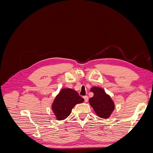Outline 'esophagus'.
I'll return each instance as SVG.
<instances>
[{
  "label": "esophagus",
  "mask_w": 153,
  "mask_h": 153,
  "mask_svg": "<svg viewBox=\"0 0 153 153\" xmlns=\"http://www.w3.org/2000/svg\"><path fill=\"white\" fill-rule=\"evenodd\" d=\"M83 98H84V99L85 102H87V101H88V96H84V97H83Z\"/></svg>",
  "instance_id": "esophagus-1"
}]
</instances>
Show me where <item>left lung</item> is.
Instances as JSON below:
<instances>
[{"instance_id":"left-lung-1","label":"left lung","mask_w":153,"mask_h":153,"mask_svg":"<svg viewBox=\"0 0 153 153\" xmlns=\"http://www.w3.org/2000/svg\"><path fill=\"white\" fill-rule=\"evenodd\" d=\"M91 91L93 92L94 96L89 98V102L96 114L102 119L109 118L115 108L112 99L103 88L100 87H92Z\"/></svg>"}]
</instances>
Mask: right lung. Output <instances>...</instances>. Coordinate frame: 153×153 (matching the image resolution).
<instances>
[{
	"label": "right lung",
	"instance_id": "right-lung-1",
	"mask_svg": "<svg viewBox=\"0 0 153 153\" xmlns=\"http://www.w3.org/2000/svg\"><path fill=\"white\" fill-rule=\"evenodd\" d=\"M84 98L78 92L69 88H63L55 96L52 104V110L58 121L66 119L76 104L84 102Z\"/></svg>",
	"mask_w": 153,
	"mask_h": 153
}]
</instances>
